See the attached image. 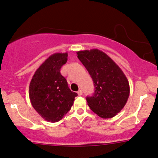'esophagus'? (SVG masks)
Returning a JSON list of instances; mask_svg holds the SVG:
<instances>
[{
	"label": "esophagus",
	"instance_id": "1",
	"mask_svg": "<svg viewBox=\"0 0 158 158\" xmlns=\"http://www.w3.org/2000/svg\"><path fill=\"white\" fill-rule=\"evenodd\" d=\"M77 94H78V95L81 96V95H82V90H79V91H77Z\"/></svg>",
	"mask_w": 158,
	"mask_h": 158
}]
</instances>
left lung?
<instances>
[{
  "label": "left lung",
  "mask_w": 158,
  "mask_h": 158,
  "mask_svg": "<svg viewBox=\"0 0 158 158\" xmlns=\"http://www.w3.org/2000/svg\"><path fill=\"white\" fill-rule=\"evenodd\" d=\"M78 58L91 75L94 93L87 97L88 106L103 118H111L124 108L130 94L128 80L113 60L100 50L77 52Z\"/></svg>",
  "instance_id": "obj_1"
}]
</instances>
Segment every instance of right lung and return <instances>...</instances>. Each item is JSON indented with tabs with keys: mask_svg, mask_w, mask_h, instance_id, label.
Segmentation results:
<instances>
[{
	"mask_svg": "<svg viewBox=\"0 0 158 158\" xmlns=\"http://www.w3.org/2000/svg\"><path fill=\"white\" fill-rule=\"evenodd\" d=\"M67 60V52L50 55L34 73L29 85L31 105L43 118L50 122L61 120L78 95L70 91L60 73Z\"/></svg>",
	"mask_w": 158,
	"mask_h": 158,
	"instance_id": "obj_1",
	"label": "right lung"
}]
</instances>
